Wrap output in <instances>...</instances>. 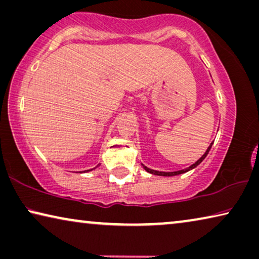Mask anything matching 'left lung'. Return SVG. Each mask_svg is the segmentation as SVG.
Listing matches in <instances>:
<instances>
[{"label": "left lung", "instance_id": "1", "mask_svg": "<svg viewBox=\"0 0 259 259\" xmlns=\"http://www.w3.org/2000/svg\"><path fill=\"white\" fill-rule=\"evenodd\" d=\"M212 144L213 143H211V145L207 147V150H206V152H205V153L202 155V157H200L198 160H197V161L194 163V165H191L190 167H188V168H186V169H181V170H178V171H158V170H153V169H150V168H147L146 166H144L143 165V167H144V169L146 170V171H149V173H151V174H154V175H160V176H174V175H179V174H183V173H187L188 170H190V169H192V168H195V167H197L199 165L200 162L203 161V160L205 159V157H206L207 155V153H208V151L211 150V147H212Z\"/></svg>", "mask_w": 259, "mask_h": 259}]
</instances>
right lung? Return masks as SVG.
I'll return each instance as SVG.
<instances>
[{"label":"right lung","mask_w":259,"mask_h":259,"mask_svg":"<svg viewBox=\"0 0 259 259\" xmlns=\"http://www.w3.org/2000/svg\"><path fill=\"white\" fill-rule=\"evenodd\" d=\"M90 170H92V169H89V170H86V171H90Z\"/></svg>","instance_id":"obj_1"}]
</instances>
